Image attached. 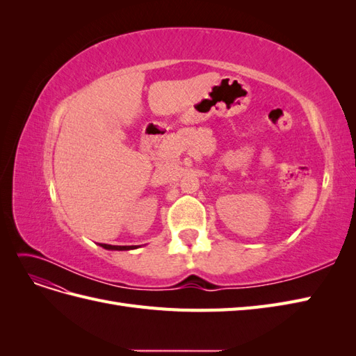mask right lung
I'll use <instances>...</instances> for the list:
<instances>
[{
	"instance_id": "1",
	"label": "right lung",
	"mask_w": 356,
	"mask_h": 356,
	"mask_svg": "<svg viewBox=\"0 0 356 356\" xmlns=\"http://www.w3.org/2000/svg\"><path fill=\"white\" fill-rule=\"evenodd\" d=\"M105 250H115V251H129L135 250L139 245H110V243H99Z\"/></svg>"
}]
</instances>
